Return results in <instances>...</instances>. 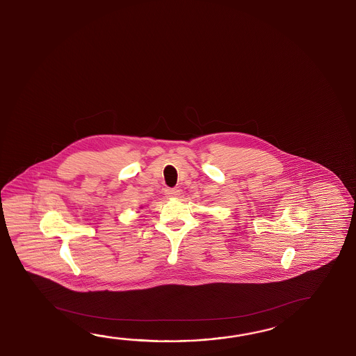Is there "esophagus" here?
<instances>
[{"label": "esophagus", "instance_id": "esophagus-1", "mask_svg": "<svg viewBox=\"0 0 356 356\" xmlns=\"http://www.w3.org/2000/svg\"><path fill=\"white\" fill-rule=\"evenodd\" d=\"M165 195H167V197H169V198H175V197H178V195H181V191L175 188H167L165 189Z\"/></svg>", "mask_w": 356, "mask_h": 356}]
</instances>
